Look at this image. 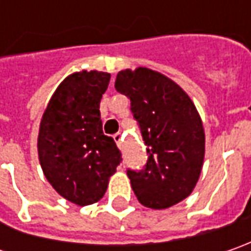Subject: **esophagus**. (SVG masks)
Here are the masks:
<instances>
[{
    "instance_id": "obj_1",
    "label": "esophagus",
    "mask_w": 251,
    "mask_h": 251,
    "mask_svg": "<svg viewBox=\"0 0 251 251\" xmlns=\"http://www.w3.org/2000/svg\"><path fill=\"white\" fill-rule=\"evenodd\" d=\"M113 138H114V141H116L117 147L121 150V148H123V134H121V132H117V134H114V135H113Z\"/></svg>"
}]
</instances>
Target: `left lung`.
I'll list each match as a JSON object with an SVG mask.
<instances>
[{
  "label": "left lung",
  "mask_w": 251,
  "mask_h": 251,
  "mask_svg": "<svg viewBox=\"0 0 251 251\" xmlns=\"http://www.w3.org/2000/svg\"><path fill=\"white\" fill-rule=\"evenodd\" d=\"M116 91L131 101V113L147 145L141 170H127L142 205L165 209L188 197L197 184L205 135L194 103L177 83L148 68L117 74Z\"/></svg>",
  "instance_id": "obj_1"
}]
</instances>
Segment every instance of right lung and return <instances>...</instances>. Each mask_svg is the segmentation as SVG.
<instances>
[{"label": "right lung", "instance_id": "1", "mask_svg": "<svg viewBox=\"0 0 251 251\" xmlns=\"http://www.w3.org/2000/svg\"><path fill=\"white\" fill-rule=\"evenodd\" d=\"M110 74L91 71L67 76L44 111L37 151L54 190L76 205L99 201L120 165L121 152L103 134L100 99Z\"/></svg>", "mask_w": 251, "mask_h": 251}]
</instances>
